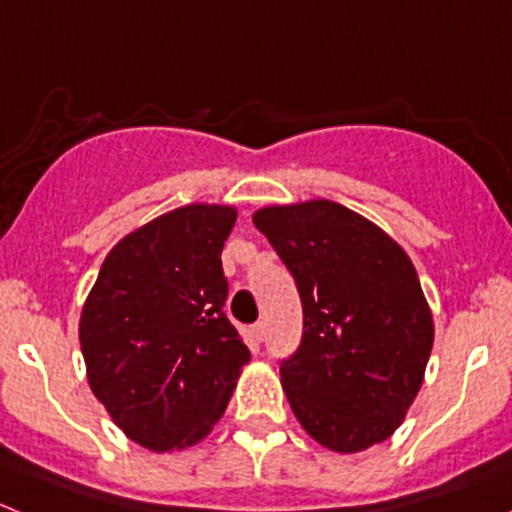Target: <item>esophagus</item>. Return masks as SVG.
Returning a JSON list of instances; mask_svg holds the SVG:
<instances>
[{
    "label": "esophagus",
    "instance_id": "esophagus-1",
    "mask_svg": "<svg viewBox=\"0 0 512 512\" xmlns=\"http://www.w3.org/2000/svg\"><path fill=\"white\" fill-rule=\"evenodd\" d=\"M250 337L255 339V342H262V339H265V324H262V322L252 324V327H250Z\"/></svg>",
    "mask_w": 512,
    "mask_h": 512
}]
</instances>
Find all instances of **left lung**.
Segmentation results:
<instances>
[{
  "instance_id": "left-lung-1",
  "label": "left lung",
  "mask_w": 512,
  "mask_h": 512,
  "mask_svg": "<svg viewBox=\"0 0 512 512\" xmlns=\"http://www.w3.org/2000/svg\"><path fill=\"white\" fill-rule=\"evenodd\" d=\"M252 223L302 297V344L280 366L297 421L334 453L386 441L421 391L433 347L411 257L379 225L324 198L267 205Z\"/></svg>"
}]
</instances>
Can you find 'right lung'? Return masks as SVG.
Returning a JSON list of instances; mask_svg holds the SVG:
<instances>
[{
	"mask_svg": "<svg viewBox=\"0 0 512 512\" xmlns=\"http://www.w3.org/2000/svg\"><path fill=\"white\" fill-rule=\"evenodd\" d=\"M235 220L232 205L190 203L136 227L108 252L81 309L91 391L148 451L203 441L250 361L223 312L220 252Z\"/></svg>",
	"mask_w": 512,
	"mask_h": 512,
	"instance_id": "right-lung-1",
	"label": "right lung"
}]
</instances>
